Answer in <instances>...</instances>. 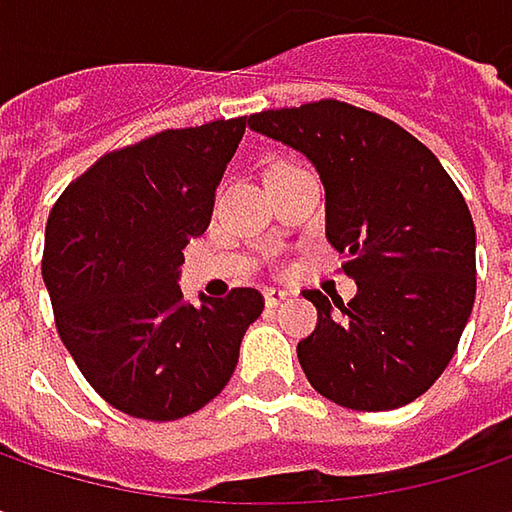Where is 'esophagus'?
I'll list each match as a JSON object with an SVG mask.
<instances>
[{
	"instance_id": "obj_1",
	"label": "esophagus",
	"mask_w": 512,
	"mask_h": 512,
	"mask_svg": "<svg viewBox=\"0 0 512 512\" xmlns=\"http://www.w3.org/2000/svg\"><path fill=\"white\" fill-rule=\"evenodd\" d=\"M287 296H290V293H287V290H281V287H266V290H263V302H266V308H278Z\"/></svg>"
}]
</instances>
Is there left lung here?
I'll return each mask as SVG.
<instances>
[{
    "label": "left lung",
    "mask_w": 512,
    "mask_h": 512,
    "mask_svg": "<svg viewBox=\"0 0 512 512\" xmlns=\"http://www.w3.org/2000/svg\"><path fill=\"white\" fill-rule=\"evenodd\" d=\"M249 127L317 168L326 237L347 255L356 299L305 290L317 329L296 356L323 397L400 409L451 364L474 308V222L436 154L400 124L338 100L269 109Z\"/></svg>",
    "instance_id": "left-lung-1"
}]
</instances>
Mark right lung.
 Instances as JSON below:
<instances>
[{
  "instance_id": "right-lung-1",
  "label": "right lung",
  "mask_w": 512,
  "mask_h": 512,
  "mask_svg": "<svg viewBox=\"0 0 512 512\" xmlns=\"http://www.w3.org/2000/svg\"><path fill=\"white\" fill-rule=\"evenodd\" d=\"M243 133L246 118H231L100 156L47 219L55 329L91 388L133 418L174 421L207 406L263 311L255 287L192 305L177 284Z\"/></svg>"
}]
</instances>
